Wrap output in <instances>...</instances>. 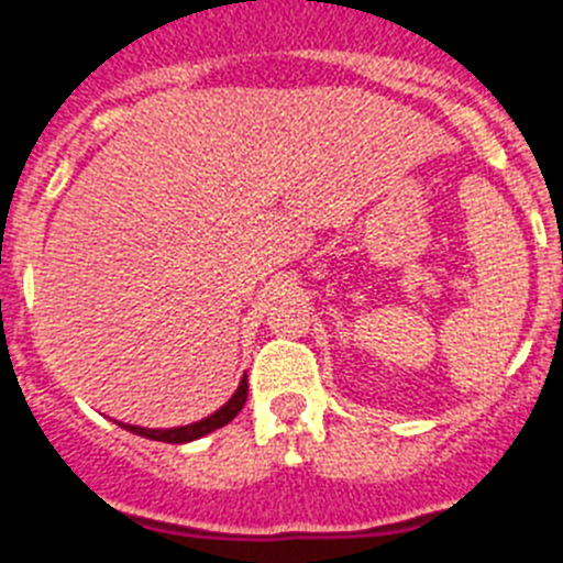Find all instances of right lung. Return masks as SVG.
<instances>
[{
	"label": "right lung",
	"instance_id": "right-lung-1",
	"mask_svg": "<svg viewBox=\"0 0 563 563\" xmlns=\"http://www.w3.org/2000/svg\"><path fill=\"white\" fill-rule=\"evenodd\" d=\"M245 400H247V375H242V380H239V386H236V391L231 395V400H228L225 406H220V409L213 411V415L202 417V420L188 422V426H177V429H143V426H129V422H118V426L126 431H132V434H137V437H146V440L174 442V445H177V442L200 440V437H206V434H211V431L228 426V422H231L233 417L242 411Z\"/></svg>",
	"mask_w": 563,
	"mask_h": 563
}]
</instances>
